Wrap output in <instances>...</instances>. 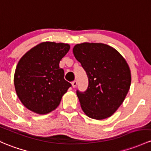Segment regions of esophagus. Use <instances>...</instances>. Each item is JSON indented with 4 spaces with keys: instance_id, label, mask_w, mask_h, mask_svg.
<instances>
[{
    "instance_id": "obj_1",
    "label": "esophagus",
    "mask_w": 151,
    "mask_h": 151,
    "mask_svg": "<svg viewBox=\"0 0 151 151\" xmlns=\"http://www.w3.org/2000/svg\"><path fill=\"white\" fill-rule=\"evenodd\" d=\"M71 85H72V87L73 88H76V86L77 85V81H74V82H72V83H71Z\"/></svg>"
}]
</instances>
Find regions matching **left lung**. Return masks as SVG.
I'll return each mask as SVG.
<instances>
[{
	"instance_id": "left-lung-1",
	"label": "left lung",
	"mask_w": 151,
	"mask_h": 151,
	"mask_svg": "<svg viewBox=\"0 0 151 151\" xmlns=\"http://www.w3.org/2000/svg\"><path fill=\"white\" fill-rule=\"evenodd\" d=\"M73 53L88 78L87 90H77L82 111L95 119L111 116L129 90L131 74L127 63L116 50L103 43L77 44Z\"/></svg>"
}]
</instances>
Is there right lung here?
<instances>
[{
	"instance_id": "obj_1",
	"label": "right lung",
	"mask_w": 151,
	"mask_h": 151,
	"mask_svg": "<svg viewBox=\"0 0 151 151\" xmlns=\"http://www.w3.org/2000/svg\"><path fill=\"white\" fill-rule=\"evenodd\" d=\"M69 48L68 44L44 42L22 57L14 74V85L27 109L46 114L58 107L71 86L64 80V71L59 67L60 61Z\"/></svg>"
}]
</instances>
